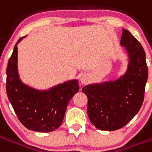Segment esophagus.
I'll return each instance as SVG.
<instances>
[{"mask_svg": "<svg viewBox=\"0 0 152 152\" xmlns=\"http://www.w3.org/2000/svg\"><path fill=\"white\" fill-rule=\"evenodd\" d=\"M80 82L82 83V84H85V83H86V81H87L86 76H81V77H80Z\"/></svg>", "mask_w": 152, "mask_h": 152, "instance_id": "34e87169", "label": "esophagus"}]
</instances>
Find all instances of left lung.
I'll return each instance as SVG.
<instances>
[{"instance_id":"8db88e82","label":"left lung","mask_w":152,"mask_h":152,"mask_svg":"<svg viewBox=\"0 0 152 152\" xmlns=\"http://www.w3.org/2000/svg\"><path fill=\"white\" fill-rule=\"evenodd\" d=\"M121 45L129 54L124 75L115 81H105L83 87L88 98L87 113L92 124L101 130L113 131L124 127L142 105L148 77L146 54L140 42L122 29Z\"/></svg>"}]
</instances>
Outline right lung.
I'll return each mask as SVG.
<instances>
[{
	"instance_id": "add662e5",
	"label": "right lung",
	"mask_w": 152,
	"mask_h": 152,
	"mask_svg": "<svg viewBox=\"0 0 152 152\" xmlns=\"http://www.w3.org/2000/svg\"><path fill=\"white\" fill-rule=\"evenodd\" d=\"M15 45L6 69V93L15 114L25 127L37 132H52L63 121L66 107L79 91L77 80L40 91L22 82L18 72V47Z\"/></svg>"
}]
</instances>
